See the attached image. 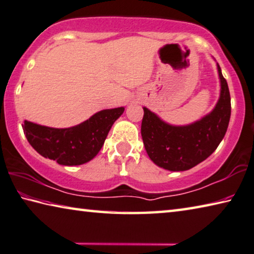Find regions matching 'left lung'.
<instances>
[{
    "mask_svg": "<svg viewBox=\"0 0 254 254\" xmlns=\"http://www.w3.org/2000/svg\"><path fill=\"white\" fill-rule=\"evenodd\" d=\"M221 95L210 114L187 126H172L144 109L142 138L147 154L156 165L169 171H186L205 161L226 134L231 118V95L221 67Z\"/></svg>",
    "mask_w": 254,
    "mask_h": 254,
    "instance_id": "8db88e82",
    "label": "left lung"
}]
</instances>
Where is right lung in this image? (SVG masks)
<instances>
[{"label":"right lung","instance_id":"1","mask_svg":"<svg viewBox=\"0 0 254 254\" xmlns=\"http://www.w3.org/2000/svg\"><path fill=\"white\" fill-rule=\"evenodd\" d=\"M124 107L97 112L69 128H52L24 120L23 131L29 144L46 159L61 165H81L93 159L101 149L114 123Z\"/></svg>","mask_w":254,"mask_h":254}]
</instances>
